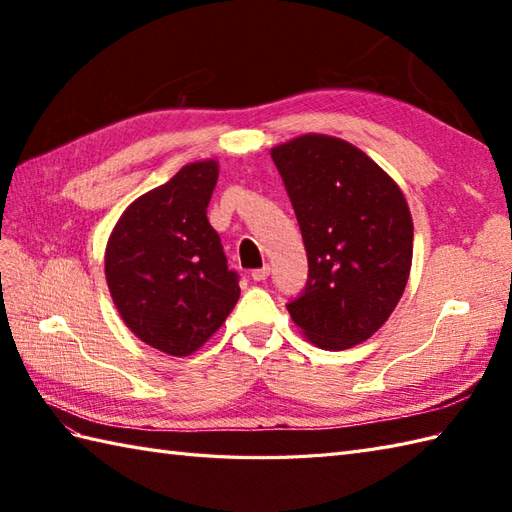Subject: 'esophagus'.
<instances>
[{"label":"esophagus","instance_id":"34e87169","mask_svg":"<svg viewBox=\"0 0 512 512\" xmlns=\"http://www.w3.org/2000/svg\"><path fill=\"white\" fill-rule=\"evenodd\" d=\"M268 275H270V266L264 264L262 268H257V270H253V273H250V279H253V281H264Z\"/></svg>","mask_w":512,"mask_h":512}]
</instances>
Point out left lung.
Segmentation results:
<instances>
[{
	"label": "left lung",
	"mask_w": 512,
	"mask_h": 512,
	"mask_svg": "<svg viewBox=\"0 0 512 512\" xmlns=\"http://www.w3.org/2000/svg\"><path fill=\"white\" fill-rule=\"evenodd\" d=\"M308 253V281L286 303L323 350L367 341L405 292L413 222L398 184L361 149L308 134L273 151Z\"/></svg>",
	"instance_id": "1"
}]
</instances>
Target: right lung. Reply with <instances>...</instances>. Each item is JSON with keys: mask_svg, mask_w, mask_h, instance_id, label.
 I'll return each instance as SVG.
<instances>
[{"mask_svg": "<svg viewBox=\"0 0 512 512\" xmlns=\"http://www.w3.org/2000/svg\"><path fill=\"white\" fill-rule=\"evenodd\" d=\"M215 182L217 162H191L129 204L107 242L105 277L123 321L171 356L202 347L239 299V275L206 220Z\"/></svg>", "mask_w": 512, "mask_h": 512, "instance_id": "1", "label": "right lung"}]
</instances>
